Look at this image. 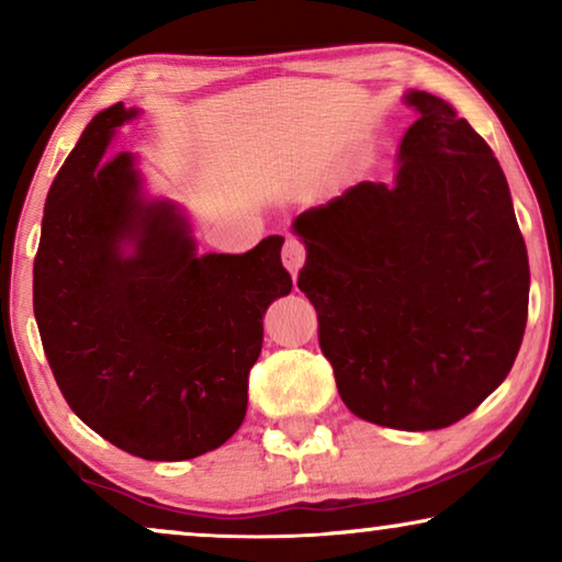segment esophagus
I'll return each instance as SVG.
<instances>
[{
  "instance_id": "obj_1",
  "label": "esophagus",
  "mask_w": 562,
  "mask_h": 562,
  "mask_svg": "<svg viewBox=\"0 0 562 562\" xmlns=\"http://www.w3.org/2000/svg\"><path fill=\"white\" fill-rule=\"evenodd\" d=\"M306 260V250L304 245L296 240V237H286V243H283V266H286V271L291 276L299 273V268L304 266Z\"/></svg>"
}]
</instances>
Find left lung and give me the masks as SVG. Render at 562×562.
<instances>
[{
  "instance_id": "left-lung-1",
  "label": "left lung",
  "mask_w": 562,
  "mask_h": 562,
  "mask_svg": "<svg viewBox=\"0 0 562 562\" xmlns=\"http://www.w3.org/2000/svg\"><path fill=\"white\" fill-rule=\"evenodd\" d=\"M417 110L391 183L360 181L294 220L319 348L356 417L427 432L502 386L527 325L529 263L509 183L445 99Z\"/></svg>"
}]
</instances>
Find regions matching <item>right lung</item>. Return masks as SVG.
<instances>
[{
  "instance_id": "1",
  "label": "right lung",
  "mask_w": 562,
  "mask_h": 562,
  "mask_svg": "<svg viewBox=\"0 0 562 562\" xmlns=\"http://www.w3.org/2000/svg\"><path fill=\"white\" fill-rule=\"evenodd\" d=\"M140 110L89 122L45 199L35 322L83 425L145 460L204 456L243 425L263 314L291 291L281 235L199 252L187 214L145 194L133 153L106 156Z\"/></svg>"
}]
</instances>
